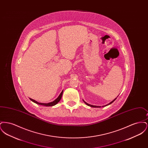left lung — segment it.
Segmentation results:
<instances>
[{"mask_svg":"<svg viewBox=\"0 0 148 148\" xmlns=\"http://www.w3.org/2000/svg\"><path fill=\"white\" fill-rule=\"evenodd\" d=\"M116 98L115 99H114V100H113V101H112V102H110V103L109 104H107V105H106V106H108V105H109V104H112V103H113V102H114V101H115V100H116ZM83 101H84V100H83ZM84 102L85 103V104H86L87 106H91V107H93V108H100V107H101V106H92V105H90V104H89L88 103H86V102H85V101H84Z\"/></svg>","mask_w":148,"mask_h":148,"instance_id":"left-lung-1","label":"left lung"}]
</instances>
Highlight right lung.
Listing matches in <instances>:
<instances>
[{
	"label": "right lung",
	"instance_id": "right-lung-1",
	"mask_svg": "<svg viewBox=\"0 0 148 148\" xmlns=\"http://www.w3.org/2000/svg\"><path fill=\"white\" fill-rule=\"evenodd\" d=\"M63 90L62 92L60 93V94L59 95V96L57 98L53 101L51 102V103H38L36 101H35L34 100L30 98V100H32V101H33L34 103H35L37 104H39V105H41V106H55L56 105V104L60 100V99L62 98V95H63Z\"/></svg>",
	"mask_w": 148,
	"mask_h": 148
}]
</instances>
